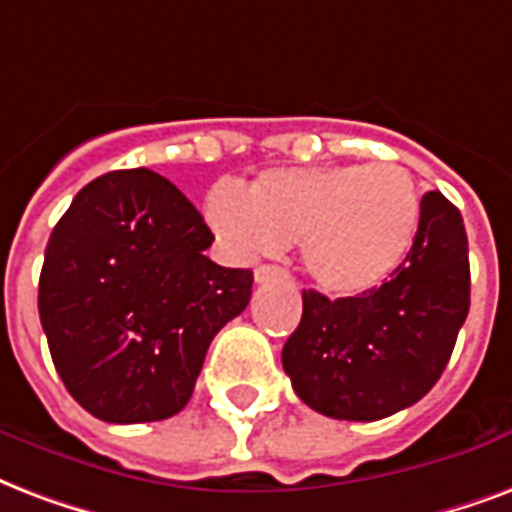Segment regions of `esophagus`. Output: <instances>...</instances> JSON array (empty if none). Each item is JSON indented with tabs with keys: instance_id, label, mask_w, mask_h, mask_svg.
Instances as JSON below:
<instances>
[{
	"instance_id": "1",
	"label": "esophagus",
	"mask_w": 512,
	"mask_h": 512,
	"mask_svg": "<svg viewBox=\"0 0 512 512\" xmlns=\"http://www.w3.org/2000/svg\"><path fill=\"white\" fill-rule=\"evenodd\" d=\"M282 276H284V268H279V265L265 263V265H260V268H255V282L257 284L271 282V279H282Z\"/></svg>"
}]
</instances>
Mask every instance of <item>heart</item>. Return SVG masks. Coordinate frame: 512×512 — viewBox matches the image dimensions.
Returning <instances> with one entry per match:
<instances>
[{
	"instance_id": "obj_1",
	"label": "heart",
	"mask_w": 512,
	"mask_h": 512,
	"mask_svg": "<svg viewBox=\"0 0 512 512\" xmlns=\"http://www.w3.org/2000/svg\"><path fill=\"white\" fill-rule=\"evenodd\" d=\"M206 220L239 255L298 244L319 290L362 295L389 282L421 220L416 179L400 163L265 171L239 195L217 187Z\"/></svg>"
}]
</instances>
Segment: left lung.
Listing matches in <instances>:
<instances>
[{"mask_svg": "<svg viewBox=\"0 0 512 512\" xmlns=\"http://www.w3.org/2000/svg\"><path fill=\"white\" fill-rule=\"evenodd\" d=\"M467 311L462 214L429 190L413 249L389 282L338 300L303 292V317L282 349L284 373L295 395L330 419H386L435 386Z\"/></svg>", "mask_w": 512, "mask_h": 512, "instance_id": "1", "label": "left lung"}]
</instances>
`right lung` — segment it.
Listing matches in <instances>:
<instances>
[{
	"label": "right lung",
	"instance_id": "right-lung-1",
	"mask_svg": "<svg viewBox=\"0 0 512 512\" xmlns=\"http://www.w3.org/2000/svg\"><path fill=\"white\" fill-rule=\"evenodd\" d=\"M212 230L169 179L109 171L74 195L45 247L39 322L69 395L109 424L179 413L209 343L255 276L204 255Z\"/></svg>",
	"mask_w": 512,
	"mask_h": 512
}]
</instances>
